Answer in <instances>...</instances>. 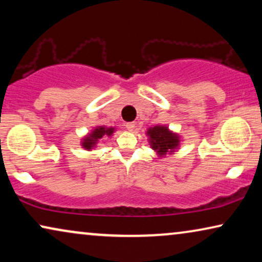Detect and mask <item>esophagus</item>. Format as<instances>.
Returning a JSON list of instances; mask_svg holds the SVG:
<instances>
[{
  "instance_id": "1",
  "label": "esophagus",
  "mask_w": 262,
  "mask_h": 262,
  "mask_svg": "<svg viewBox=\"0 0 262 262\" xmlns=\"http://www.w3.org/2000/svg\"><path fill=\"white\" fill-rule=\"evenodd\" d=\"M125 127H126L128 131H134L135 127H136V125H135V123H127L126 125H125Z\"/></svg>"
}]
</instances>
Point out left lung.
<instances>
[{"label": "left lung", "mask_w": 262, "mask_h": 262, "mask_svg": "<svg viewBox=\"0 0 262 262\" xmlns=\"http://www.w3.org/2000/svg\"><path fill=\"white\" fill-rule=\"evenodd\" d=\"M146 135L149 136L150 146L157 151L160 156H164L167 152H173L179 145V136L168 130V127L157 125L150 127Z\"/></svg>", "instance_id": "left-lung-1"}]
</instances>
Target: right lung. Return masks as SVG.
<instances>
[{
  "label": "right lung",
  "mask_w": 262,
  "mask_h": 262,
  "mask_svg": "<svg viewBox=\"0 0 262 262\" xmlns=\"http://www.w3.org/2000/svg\"><path fill=\"white\" fill-rule=\"evenodd\" d=\"M114 132V127H105V126H98L92 131V134H89L87 137L83 138L82 142V146L85 150H91L96 145V143L99 142V139H101L103 136H112Z\"/></svg>",
  "instance_id": "right-lung-1"
}]
</instances>
